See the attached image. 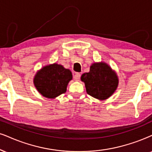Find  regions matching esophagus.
<instances>
[{
    "instance_id": "34e87169",
    "label": "esophagus",
    "mask_w": 152,
    "mask_h": 152,
    "mask_svg": "<svg viewBox=\"0 0 152 152\" xmlns=\"http://www.w3.org/2000/svg\"><path fill=\"white\" fill-rule=\"evenodd\" d=\"M80 77H81V75L77 72V73H75V75L73 77H74V80H75V81H79L80 79Z\"/></svg>"
}]
</instances>
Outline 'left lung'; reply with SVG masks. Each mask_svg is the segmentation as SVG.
<instances>
[{
  "label": "left lung",
  "instance_id": "1",
  "mask_svg": "<svg viewBox=\"0 0 152 152\" xmlns=\"http://www.w3.org/2000/svg\"><path fill=\"white\" fill-rule=\"evenodd\" d=\"M81 80L85 82L88 94L99 100L110 97L118 85L116 74L104 63L91 65L90 71L82 75Z\"/></svg>",
  "mask_w": 152,
  "mask_h": 152
}]
</instances>
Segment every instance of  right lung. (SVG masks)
Listing matches in <instances>:
<instances>
[{"instance_id": "right-lung-1", "label": "right lung", "mask_w": 152, "mask_h": 152, "mask_svg": "<svg viewBox=\"0 0 152 152\" xmlns=\"http://www.w3.org/2000/svg\"><path fill=\"white\" fill-rule=\"evenodd\" d=\"M72 78L70 70L54 63L39 70L35 75L34 83L41 94L53 99L66 91L67 84Z\"/></svg>"}]
</instances>
